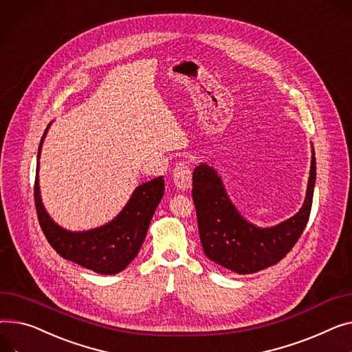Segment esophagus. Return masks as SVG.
Returning <instances> with one entry per match:
<instances>
[{
    "mask_svg": "<svg viewBox=\"0 0 352 352\" xmlns=\"http://www.w3.org/2000/svg\"><path fill=\"white\" fill-rule=\"evenodd\" d=\"M173 181L175 186L181 191H186L191 188L192 185V175L190 167L186 166V162H179L173 170Z\"/></svg>",
    "mask_w": 352,
    "mask_h": 352,
    "instance_id": "34e87169",
    "label": "esophagus"
}]
</instances>
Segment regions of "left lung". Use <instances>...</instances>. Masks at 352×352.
<instances>
[{
	"label": "left lung",
	"instance_id": "obj_1",
	"mask_svg": "<svg viewBox=\"0 0 352 352\" xmlns=\"http://www.w3.org/2000/svg\"><path fill=\"white\" fill-rule=\"evenodd\" d=\"M306 199L298 212L274 226L249 222L230 201L218 171L201 162L192 174V199L197 209L201 245L205 256L238 274H250L276 265L292 250L307 225L316 185V157Z\"/></svg>",
	"mask_w": 352,
	"mask_h": 352
}]
</instances>
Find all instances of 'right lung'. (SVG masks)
Here are the masks:
<instances>
[{
	"label": "right lung",
	"instance_id": "right-lung-1",
	"mask_svg": "<svg viewBox=\"0 0 352 352\" xmlns=\"http://www.w3.org/2000/svg\"><path fill=\"white\" fill-rule=\"evenodd\" d=\"M51 124L52 122L45 129L39 144L34 188L38 219L45 236L66 261L99 274L120 273L135 259L146 239L153 215L164 195V178L157 177L138 185L124 208L107 223L87 230L65 229L46 212L39 188L41 148Z\"/></svg>",
	"mask_w": 352,
	"mask_h": 352
}]
</instances>
